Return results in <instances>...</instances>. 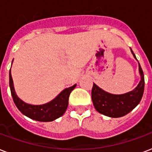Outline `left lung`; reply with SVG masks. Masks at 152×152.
<instances>
[{
  "label": "left lung",
  "mask_w": 152,
  "mask_h": 152,
  "mask_svg": "<svg viewBox=\"0 0 152 152\" xmlns=\"http://www.w3.org/2000/svg\"><path fill=\"white\" fill-rule=\"evenodd\" d=\"M130 50L135 59L137 60L132 49ZM138 64L140 81L131 91L114 95L105 91L95 83L93 84L91 99L95 110L99 113L110 118H121L131 112L140 103L144 94V76L139 62Z\"/></svg>",
  "instance_id": "8db88e82"
}]
</instances>
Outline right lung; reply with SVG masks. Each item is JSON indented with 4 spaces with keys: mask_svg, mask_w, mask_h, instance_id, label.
<instances>
[{
    "mask_svg": "<svg viewBox=\"0 0 152 152\" xmlns=\"http://www.w3.org/2000/svg\"><path fill=\"white\" fill-rule=\"evenodd\" d=\"M9 86L13 101L16 107L23 114H24L32 120L48 122L56 120L64 114L69 105V95L72 91L76 88V84H74L70 88H65L57 97L47 103L42 105H31L26 103L18 97L14 88L11 69L9 72Z\"/></svg>",
    "mask_w": 152,
    "mask_h": 152,
    "instance_id": "add662e5",
    "label": "right lung"
}]
</instances>
